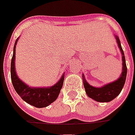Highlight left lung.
I'll return each mask as SVG.
<instances>
[{"label": "left lung", "mask_w": 135, "mask_h": 135, "mask_svg": "<svg viewBox=\"0 0 135 135\" xmlns=\"http://www.w3.org/2000/svg\"><path fill=\"white\" fill-rule=\"evenodd\" d=\"M115 38L117 40L120 51L122 53V72L120 75V77L117 80L114 81L112 83L107 84L103 85L101 88H95L90 85L85 79V76L83 75V85L85 89V92L89 98H92L93 100H96L100 102H108L114 100L117 95L121 93L122 90L123 88L127 76V66L125 57L123 52V50L122 48L121 43L119 41V37L115 35Z\"/></svg>", "instance_id": "8db88e82"}]
</instances>
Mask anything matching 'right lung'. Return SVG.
Masks as SVG:
<instances>
[{
	"label": "right lung",
	"instance_id": "add662e5",
	"mask_svg": "<svg viewBox=\"0 0 135 135\" xmlns=\"http://www.w3.org/2000/svg\"><path fill=\"white\" fill-rule=\"evenodd\" d=\"M18 38L16 40L13 47V55L11 59V81L16 93L22 99L28 104L37 108L45 107L55 101L60 94L64 81V73L59 81L54 85L48 88H31L20 80L16 72L15 58L16 47Z\"/></svg>",
	"mask_w": 135,
	"mask_h": 135
}]
</instances>
